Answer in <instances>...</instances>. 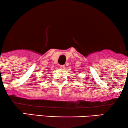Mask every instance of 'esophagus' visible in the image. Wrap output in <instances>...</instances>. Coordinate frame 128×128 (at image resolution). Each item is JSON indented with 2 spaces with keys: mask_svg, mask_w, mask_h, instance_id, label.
<instances>
[{
  "mask_svg": "<svg viewBox=\"0 0 128 128\" xmlns=\"http://www.w3.org/2000/svg\"><path fill=\"white\" fill-rule=\"evenodd\" d=\"M60 68H62V69H64V65H60Z\"/></svg>",
  "mask_w": 128,
  "mask_h": 128,
  "instance_id": "obj_1",
  "label": "esophagus"
}]
</instances>
